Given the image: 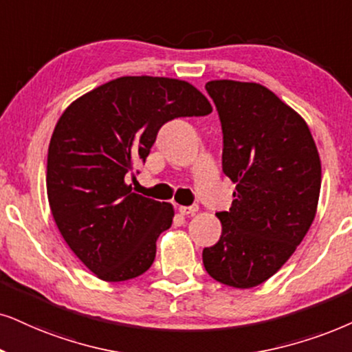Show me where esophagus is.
I'll list each match as a JSON object with an SVG mask.
<instances>
[{"instance_id":"esophagus-1","label":"esophagus","mask_w":352,"mask_h":352,"mask_svg":"<svg viewBox=\"0 0 352 352\" xmlns=\"http://www.w3.org/2000/svg\"><path fill=\"white\" fill-rule=\"evenodd\" d=\"M197 211H198L197 204H193V206H179V212L182 216H191Z\"/></svg>"}]
</instances>
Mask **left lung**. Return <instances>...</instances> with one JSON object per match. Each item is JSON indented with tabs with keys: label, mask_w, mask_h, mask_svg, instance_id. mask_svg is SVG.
<instances>
[{
	"label": "left lung",
	"mask_w": 352,
	"mask_h": 352,
	"mask_svg": "<svg viewBox=\"0 0 352 352\" xmlns=\"http://www.w3.org/2000/svg\"><path fill=\"white\" fill-rule=\"evenodd\" d=\"M206 91L219 112L222 172L235 184L217 212L222 234L203 265L226 286H260L281 270L317 214L322 162L305 120L256 82L216 79Z\"/></svg>",
	"instance_id": "left-lung-1"
}]
</instances>
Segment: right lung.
I'll return each mask as SVG.
<instances>
[{
  "instance_id": "obj_1",
  "label": "right lung",
  "mask_w": 352,
  "mask_h": 352,
  "mask_svg": "<svg viewBox=\"0 0 352 352\" xmlns=\"http://www.w3.org/2000/svg\"><path fill=\"white\" fill-rule=\"evenodd\" d=\"M212 107L190 82L122 76L66 107L53 130L47 197L61 237L107 283L146 273L155 240L172 226L170 203L133 193L124 175L146 161L159 128Z\"/></svg>"
}]
</instances>
